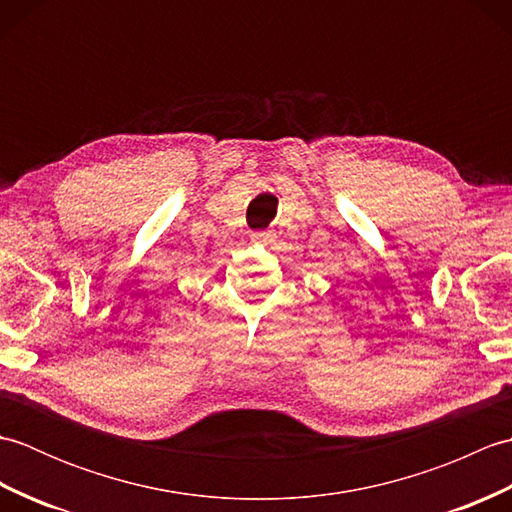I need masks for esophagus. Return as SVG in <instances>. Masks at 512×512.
Segmentation results:
<instances>
[{"instance_id": "34e87169", "label": "esophagus", "mask_w": 512, "mask_h": 512, "mask_svg": "<svg viewBox=\"0 0 512 512\" xmlns=\"http://www.w3.org/2000/svg\"><path fill=\"white\" fill-rule=\"evenodd\" d=\"M250 239H253V242L268 244V242H273V239H275V233L273 231H255L253 235H250Z\"/></svg>"}]
</instances>
